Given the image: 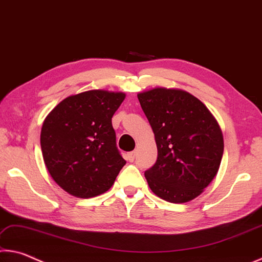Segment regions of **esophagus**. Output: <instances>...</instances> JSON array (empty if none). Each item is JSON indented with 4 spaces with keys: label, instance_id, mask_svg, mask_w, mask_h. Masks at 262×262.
Listing matches in <instances>:
<instances>
[{
    "label": "esophagus",
    "instance_id": "obj_1",
    "mask_svg": "<svg viewBox=\"0 0 262 262\" xmlns=\"http://www.w3.org/2000/svg\"><path fill=\"white\" fill-rule=\"evenodd\" d=\"M135 158H136V151H132V152H128L127 153V159H128V161H130V162L134 161Z\"/></svg>",
    "mask_w": 262,
    "mask_h": 262
}]
</instances>
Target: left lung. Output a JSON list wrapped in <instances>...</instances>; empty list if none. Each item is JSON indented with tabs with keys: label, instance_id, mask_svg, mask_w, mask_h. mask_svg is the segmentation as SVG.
<instances>
[{
	"label": "left lung",
	"instance_id": "left-lung-1",
	"mask_svg": "<svg viewBox=\"0 0 262 262\" xmlns=\"http://www.w3.org/2000/svg\"><path fill=\"white\" fill-rule=\"evenodd\" d=\"M137 96L158 148L157 162L145 171L148 186L167 202H189L220 169L224 151L220 124L199 98L182 89L158 87Z\"/></svg>",
	"mask_w": 262,
	"mask_h": 262
}]
</instances>
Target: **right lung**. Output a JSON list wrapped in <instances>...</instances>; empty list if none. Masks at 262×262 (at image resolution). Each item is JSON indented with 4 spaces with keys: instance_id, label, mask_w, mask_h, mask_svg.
<instances>
[{
    "instance_id": "right-lung-1",
    "label": "right lung",
    "mask_w": 262,
    "mask_h": 262,
    "mask_svg": "<svg viewBox=\"0 0 262 262\" xmlns=\"http://www.w3.org/2000/svg\"><path fill=\"white\" fill-rule=\"evenodd\" d=\"M125 98L103 89L66 97L46 116L40 132L42 159L55 183L75 197L108 191L126 164L111 123Z\"/></svg>"
}]
</instances>
